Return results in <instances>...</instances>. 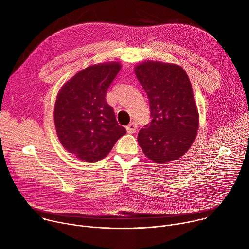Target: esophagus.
<instances>
[{"instance_id": "34e87169", "label": "esophagus", "mask_w": 249, "mask_h": 249, "mask_svg": "<svg viewBox=\"0 0 249 249\" xmlns=\"http://www.w3.org/2000/svg\"><path fill=\"white\" fill-rule=\"evenodd\" d=\"M136 129H137V124L135 122H131L128 126H126V130L129 134H133L136 132Z\"/></svg>"}]
</instances>
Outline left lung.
I'll list each match as a JSON object with an SVG mask.
<instances>
[{
	"mask_svg": "<svg viewBox=\"0 0 249 249\" xmlns=\"http://www.w3.org/2000/svg\"><path fill=\"white\" fill-rule=\"evenodd\" d=\"M134 71L149 97L152 116L138 134L141 149L156 163L178 160L192 146L199 128L187 73L179 65L149 60Z\"/></svg>",
	"mask_w": 249,
	"mask_h": 249,
	"instance_id": "1",
	"label": "left lung"
}]
</instances>
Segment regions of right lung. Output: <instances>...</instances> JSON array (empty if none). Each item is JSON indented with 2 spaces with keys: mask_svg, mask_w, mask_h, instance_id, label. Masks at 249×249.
<instances>
[{
  "mask_svg": "<svg viewBox=\"0 0 249 249\" xmlns=\"http://www.w3.org/2000/svg\"><path fill=\"white\" fill-rule=\"evenodd\" d=\"M121 67L115 61L89 66L58 92L54 107L57 136L62 146L79 160H102L126 134L105 98Z\"/></svg>",
  "mask_w": 249,
  "mask_h": 249,
  "instance_id": "obj_1",
  "label": "right lung"
}]
</instances>
